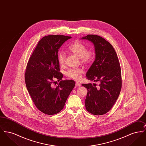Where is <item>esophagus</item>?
Here are the masks:
<instances>
[{
    "mask_svg": "<svg viewBox=\"0 0 146 146\" xmlns=\"http://www.w3.org/2000/svg\"><path fill=\"white\" fill-rule=\"evenodd\" d=\"M76 86H80V84L79 82H76Z\"/></svg>",
    "mask_w": 146,
    "mask_h": 146,
    "instance_id": "obj_1",
    "label": "esophagus"
}]
</instances>
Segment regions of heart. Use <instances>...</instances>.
<instances>
[{"mask_svg": "<svg viewBox=\"0 0 146 146\" xmlns=\"http://www.w3.org/2000/svg\"><path fill=\"white\" fill-rule=\"evenodd\" d=\"M68 50L77 57L80 58L82 62L85 63L90 62L94 55L92 51H87L86 46L79 41L73 42L69 46ZM57 58L58 62L60 64L63 65L66 60L65 54L63 51H60L58 53ZM83 72V70L82 69H71L67 72V75L72 79L79 80L80 79Z\"/></svg>", "mask_w": 146, "mask_h": 146, "instance_id": "1", "label": "heart"}]
</instances>
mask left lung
<instances>
[{"instance_id": "left-lung-1", "label": "left lung", "mask_w": 146, "mask_h": 146, "mask_svg": "<svg viewBox=\"0 0 146 146\" xmlns=\"http://www.w3.org/2000/svg\"><path fill=\"white\" fill-rule=\"evenodd\" d=\"M81 39L91 42L95 59L88 70V79L100 82L98 87L83 84L88 94L85 100L86 109L96 115H103L111 108L118 99L121 88V69L117 53L111 44L97 35H89Z\"/></svg>"}]
</instances>
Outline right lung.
<instances>
[{
  "label": "right lung",
  "mask_w": 146,
  "mask_h": 146,
  "mask_svg": "<svg viewBox=\"0 0 146 146\" xmlns=\"http://www.w3.org/2000/svg\"><path fill=\"white\" fill-rule=\"evenodd\" d=\"M70 38L58 35L44 36L27 63L25 78L28 92L36 108L48 115L62 110L76 85L73 80H62L57 58L58 49ZM55 80L60 83L55 88L53 84Z\"/></svg>",
  "instance_id": "add662e5"
}]
</instances>
